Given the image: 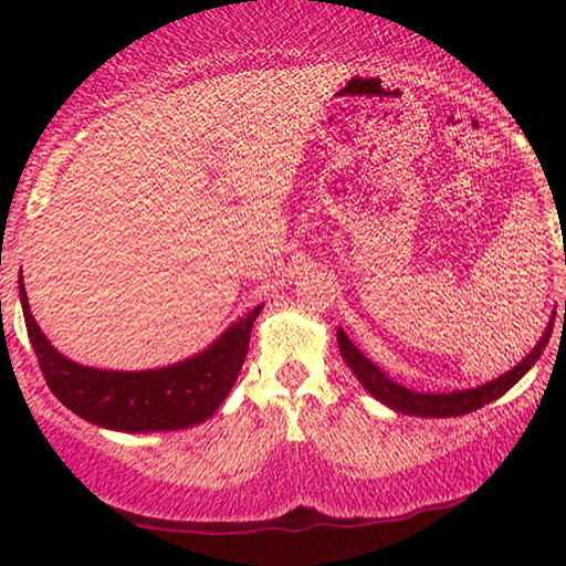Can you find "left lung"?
<instances>
[{
  "mask_svg": "<svg viewBox=\"0 0 566 566\" xmlns=\"http://www.w3.org/2000/svg\"><path fill=\"white\" fill-rule=\"evenodd\" d=\"M554 314L544 329L542 339L534 344V349L526 354V357L512 367L510 371H504L502 377H496L492 381H486L482 387H472V389H457V391H415L409 387H401L399 381L387 377L375 361H369L364 354L354 347L352 339L347 337V332L337 329V342H339V352L342 359L347 361V367L354 371V377L361 381V387L369 391L371 397L381 405H387L389 409L399 411V415H411V417H462L469 415V411L482 409L490 401L500 399L506 395L516 381H520L526 371L534 367V361L542 357V352L547 349L549 337H552V327H554Z\"/></svg>",
  "mask_w": 566,
  "mask_h": 566,
  "instance_id": "8db88e82",
  "label": "left lung"
}]
</instances>
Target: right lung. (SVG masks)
Returning <instances> with one entry per match:
<instances>
[{
	"label": "right lung",
	"instance_id": "1",
	"mask_svg": "<svg viewBox=\"0 0 566 566\" xmlns=\"http://www.w3.org/2000/svg\"><path fill=\"white\" fill-rule=\"evenodd\" d=\"M19 300H22L27 334L54 397L76 417L129 434L175 432V429L202 424L212 417L234 387L249 349V334L264 306H254L244 317L229 324L195 357L159 369L119 371L84 367L52 347L30 312L22 272H19Z\"/></svg>",
	"mask_w": 566,
	"mask_h": 566
}]
</instances>
